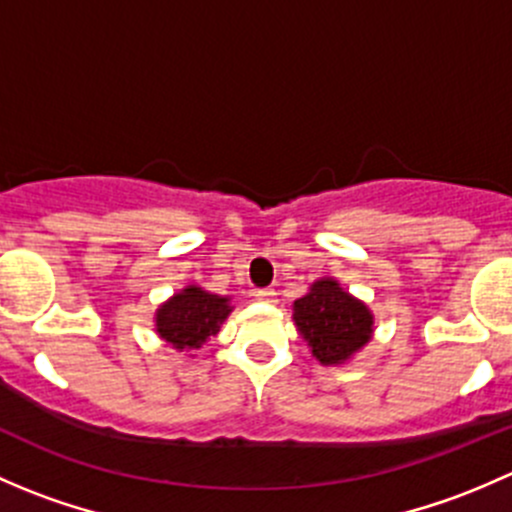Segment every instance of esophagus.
Listing matches in <instances>:
<instances>
[{
    "mask_svg": "<svg viewBox=\"0 0 512 512\" xmlns=\"http://www.w3.org/2000/svg\"><path fill=\"white\" fill-rule=\"evenodd\" d=\"M255 297L260 299V302H275L277 292H275V289H272V287H265V289H257Z\"/></svg>",
    "mask_w": 512,
    "mask_h": 512,
    "instance_id": "34e87169",
    "label": "esophagus"
}]
</instances>
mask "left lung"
Listing matches in <instances>:
<instances>
[{
  "instance_id": "8db88e82",
  "label": "left lung",
  "mask_w": 512,
  "mask_h": 512,
  "mask_svg": "<svg viewBox=\"0 0 512 512\" xmlns=\"http://www.w3.org/2000/svg\"><path fill=\"white\" fill-rule=\"evenodd\" d=\"M294 322L322 364H342L371 337V314L334 280L314 282L294 302Z\"/></svg>"
}]
</instances>
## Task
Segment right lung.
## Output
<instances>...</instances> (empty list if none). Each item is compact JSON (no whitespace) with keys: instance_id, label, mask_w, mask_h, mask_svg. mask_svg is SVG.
<instances>
[{"instance_id":"add662e5","label":"right lung","mask_w":512,"mask_h":512,"mask_svg":"<svg viewBox=\"0 0 512 512\" xmlns=\"http://www.w3.org/2000/svg\"><path fill=\"white\" fill-rule=\"evenodd\" d=\"M227 314L230 307L225 297L190 285L158 309L156 327L165 342L183 352V349H198L213 334H218Z\"/></svg>"}]
</instances>
